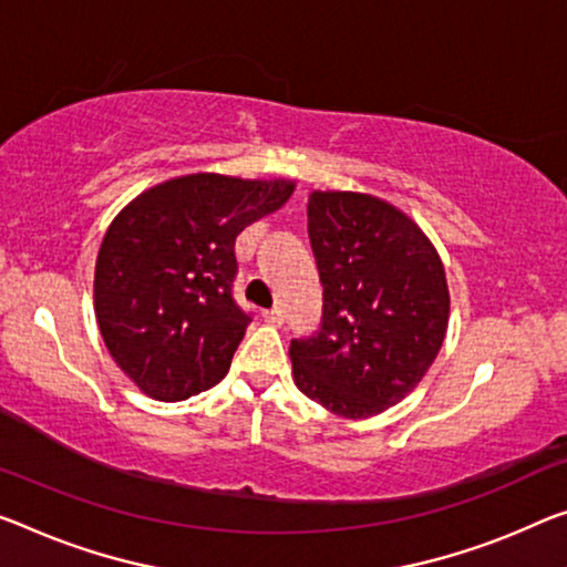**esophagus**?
Segmentation results:
<instances>
[{"instance_id":"34e87169","label":"esophagus","mask_w":567,"mask_h":567,"mask_svg":"<svg viewBox=\"0 0 567 567\" xmlns=\"http://www.w3.org/2000/svg\"><path fill=\"white\" fill-rule=\"evenodd\" d=\"M264 319L271 327H281L284 324V309L281 307H274L271 311H264Z\"/></svg>"}]
</instances>
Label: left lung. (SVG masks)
Here are the masks:
<instances>
[{
    "label": "left lung",
    "instance_id": "left-lung-1",
    "mask_svg": "<svg viewBox=\"0 0 567 567\" xmlns=\"http://www.w3.org/2000/svg\"><path fill=\"white\" fill-rule=\"evenodd\" d=\"M309 238L324 286V317L289 347L293 382L350 421L395 405L441 352L451 296L439 250L388 199L347 189L309 195Z\"/></svg>",
    "mask_w": 567,
    "mask_h": 567
}]
</instances>
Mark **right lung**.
Returning a JSON list of instances; mask_svg holds the SVG:
<instances>
[{"label":"right lung","instance_id":"add662e5","mask_svg":"<svg viewBox=\"0 0 567 567\" xmlns=\"http://www.w3.org/2000/svg\"><path fill=\"white\" fill-rule=\"evenodd\" d=\"M293 189V179L182 174L113 217L95 258L93 309L113 362L144 395L177 403L228 374L250 324L230 293L235 238Z\"/></svg>","mask_w":567,"mask_h":567}]
</instances>
